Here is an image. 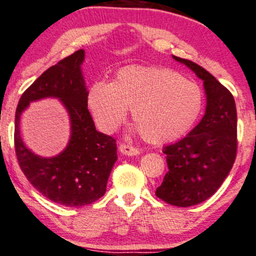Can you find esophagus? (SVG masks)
<instances>
[{
    "label": "esophagus",
    "mask_w": 256,
    "mask_h": 256,
    "mask_svg": "<svg viewBox=\"0 0 256 256\" xmlns=\"http://www.w3.org/2000/svg\"><path fill=\"white\" fill-rule=\"evenodd\" d=\"M118 151H120V153H122V154L128 156V157H133V156H138L140 153L138 148H135V147L130 146V145H126V144L120 145Z\"/></svg>",
    "instance_id": "obj_1"
}]
</instances>
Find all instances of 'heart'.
I'll return each instance as SVG.
<instances>
[{"mask_svg": "<svg viewBox=\"0 0 256 256\" xmlns=\"http://www.w3.org/2000/svg\"><path fill=\"white\" fill-rule=\"evenodd\" d=\"M87 104L103 133H114L130 109L134 130L146 142L162 145L181 138L194 124L202 94L198 85L171 69L129 66L111 82L93 84Z\"/></svg>", "mask_w": 256, "mask_h": 256, "instance_id": "heart-1", "label": "heart"}]
</instances>
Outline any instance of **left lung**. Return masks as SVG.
Here are the masks:
<instances>
[{
	"label": "left lung",
	"instance_id": "8db88e82",
	"mask_svg": "<svg viewBox=\"0 0 256 256\" xmlns=\"http://www.w3.org/2000/svg\"><path fill=\"white\" fill-rule=\"evenodd\" d=\"M202 80L206 109L193 130L165 146L169 171L156 195L177 207L204 202L218 190L229 175L237 151V112L232 94L196 63L172 55Z\"/></svg>",
	"mask_w": 256,
	"mask_h": 256
}]
</instances>
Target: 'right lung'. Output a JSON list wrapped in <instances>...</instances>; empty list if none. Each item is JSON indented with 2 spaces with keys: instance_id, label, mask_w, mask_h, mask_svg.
Listing matches in <instances>:
<instances>
[{
  "instance_id": "obj_1",
  "label": "right lung",
  "mask_w": 256,
  "mask_h": 256,
  "mask_svg": "<svg viewBox=\"0 0 256 256\" xmlns=\"http://www.w3.org/2000/svg\"><path fill=\"white\" fill-rule=\"evenodd\" d=\"M85 51L78 50L45 70L21 96L15 112V152L26 178L42 195L68 207L94 202L106 192L117 160L115 139L96 130L87 109V86L82 75ZM58 98L70 117L68 146L54 158L36 155L23 142L20 118L32 101Z\"/></svg>"
}]
</instances>
